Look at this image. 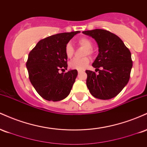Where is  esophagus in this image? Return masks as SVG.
<instances>
[{"instance_id": "1", "label": "esophagus", "mask_w": 147, "mask_h": 147, "mask_svg": "<svg viewBox=\"0 0 147 147\" xmlns=\"http://www.w3.org/2000/svg\"><path fill=\"white\" fill-rule=\"evenodd\" d=\"M83 71H82V70H78V74H79V73H81V72H82Z\"/></svg>"}]
</instances>
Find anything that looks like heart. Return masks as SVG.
<instances>
[{
  "mask_svg": "<svg viewBox=\"0 0 147 147\" xmlns=\"http://www.w3.org/2000/svg\"><path fill=\"white\" fill-rule=\"evenodd\" d=\"M77 44L86 49V50L85 51V55H91L92 54V42L88 38L83 37V38H79L77 41ZM74 51L75 50H74V48L71 43H68L65 45V53L68 59L72 58L73 57ZM89 62H90V59L88 57H85L83 59H75L69 63V66L72 69L82 70L86 68L89 64Z\"/></svg>",
  "mask_w": 147,
  "mask_h": 147,
  "instance_id": "obj_1",
  "label": "heart"
}]
</instances>
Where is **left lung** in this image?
<instances>
[{"instance_id":"left-lung-1","label":"left lung","mask_w":147,"mask_h":147,"mask_svg":"<svg viewBox=\"0 0 147 147\" xmlns=\"http://www.w3.org/2000/svg\"><path fill=\"white\" fill-rule=\"evenodd\" d=\"M92 37L98 45L99 54L92 63L96 74L86 70V85L90 94L100 99L117 96L129 82L133 61L130 50L119 37L105 30L82 32ZM101 67L102 70H99Z\"/></svg>"}]
</instances>
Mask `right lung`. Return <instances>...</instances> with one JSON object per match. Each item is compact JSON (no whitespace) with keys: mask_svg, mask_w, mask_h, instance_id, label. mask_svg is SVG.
Returning <instances> with one entry per match:
<instances>
[{"mask_svg":"<svg viewBox=\"0 0 147 147\" xmlns=\"http://www.w3.org/2000/svg\"><path fill=\"white\" fill-rule=\"evenodd\" d=\"M79 31L60 33L38 41L28 55L26 67L30 82L38 95L48 101L58 102L70 94L77 76V70H67L65 45Z\"/></svg>","mask_w":147,"mask_h":147,"instance_id":"right-lung-1","label":"right lung"}]
</instances>
